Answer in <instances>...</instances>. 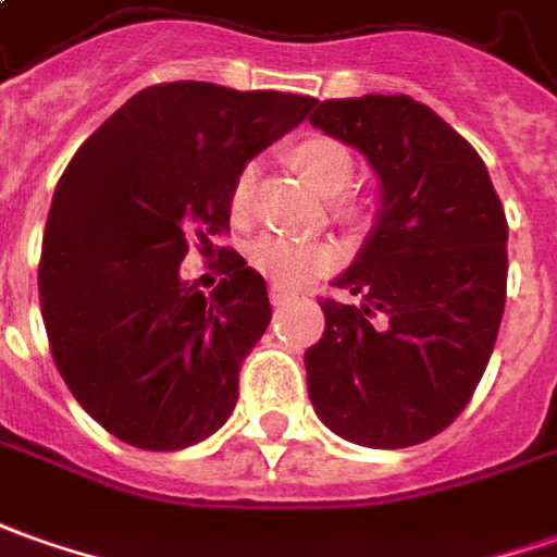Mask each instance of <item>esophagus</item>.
<instances>
[{
    "instance_id": "obj_1",
    "label": "esophagus",
    "mask_w": 557,
    "mask_h": 557,
    "mask_svg": "<svg viewBox=\"0 0 557 557\" xmlns=\"http://www.w3.org/2000/svg\"><path fill=\"white\" fill-rule=\"evenodd\" d=\"M293 298L295 289H289V286H280V283L271 286V305H286V301H293Z\"/></svg>"
}]
</instances>
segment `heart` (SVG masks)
<instances>
[{
	"label": "heart",
	"instance_id": "heart-1",
	"mask_svg": "<svg viewBox=\"0 0 557 557\" xmlns=\"http://www.w3.org/2000/svg\"><path fill=\"white\" fill-rule=\"evenodd\" d=\"M286 161L308 180L320 195L329 198V215L344 228H366L372 225L377 200L372 191L350 188L354 183V151L342 139L329 134H305L286 146ZM256 188H259V164L247 161L234 173L228 188V213L234 222H247L256 207ZM338 259V252L329 244H301L277 234H264L249 247V262L264 277L280 286H295L301 280L323 274Z\"/></svg>",
	"mask_w": 557,
	"mask_h": 557
}]
</instances>
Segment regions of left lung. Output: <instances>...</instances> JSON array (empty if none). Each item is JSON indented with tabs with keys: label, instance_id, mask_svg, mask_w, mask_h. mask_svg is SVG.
<instances>
[{
	"label": "left lung",
	"instance_id": "left-lung-1",
	"mask_svg": "<svg viewBox=\"0 0 557 557\" xmlns=\"http://www.w3.org/2000/svg\"><path fill=\"white\" fill-rule=\"evenodd\" d=\"M310 124L357 146L384 207L357 262L323 298L308 347L310 403L332 433L408 448L451 426L487 369L506 305V213L485 161L406 94L313 103Z\"/></svg>",
	"mask_w": 557,
	"mask_h": 557
}]
</instances>
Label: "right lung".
I'll use <instances>...</instances> for the list:
<instances>
[{
  "instance_id": "right-lung-1",
  "label": "right lung",
  "mask_w": 557,
  "mask_h": 557,
  "mask_svg": "<svg viewBox=\"0 0 557 557\" xmlns=\"http://www.w3.org/2000/svg\"><path fill=\"white\" fill-rule=\"evenodd\" d=\"M313 97L168 82L139 90L78 146L41 237L48 347L94 421L146 451L213 436L240 366L271 323L262 274L228 234V188ZM220 252L210 296L178 280L184 252Z\"/></svg>"
}]
</instances>
